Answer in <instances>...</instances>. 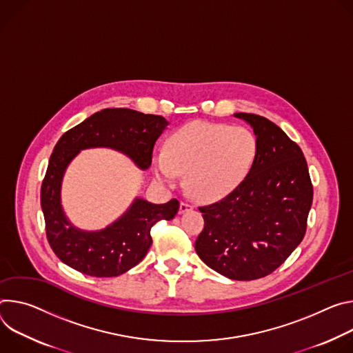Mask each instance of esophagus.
<instances>
[{"label": "esophagus", "instance_id": "obj_1", "mask_svg": "<svg viewBox=\"0 0 353 353\" xmlns=\"http://www.w3.org/2000/svg\"><path fill=\"white\" fill-rule=\"evenodd\" d=\"M194 206L192 205V203H189V202H181V205H179V214H182V213H185V212H189V210H192Z\"/></svg>", "mask_w": 353, "mask_h": 353}]
</instances>
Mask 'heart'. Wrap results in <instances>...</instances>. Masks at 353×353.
Masks as SVG:
<instances>
[{
	"label": "heart",
	"mask_w": 353,
	"mask_h": 353,
	"mask_svg": "<svg viewBox=\"0 0 353 353\" xmlns=\"http://www.w3.org/2000/svg\"><path fill=\"white\" fill-rule=\"evenodd\" d=\"M258 152L254 133L209 122H192L174 132L164 154L154 157L155 178L165 185L185 175L194 198L214 202L237 189L250 174Z\"/></svg>",
	"instance_id": "heart-1"
}]
</instances>
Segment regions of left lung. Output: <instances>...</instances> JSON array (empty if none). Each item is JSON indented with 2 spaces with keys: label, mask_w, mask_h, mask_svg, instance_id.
Here are the masks:
<instances>
[{
  "label": "left lung",
  "mask_w": 353,
  "mask_h": 353,
  "mask_svg": "<svg viewBox=\"0 0 353 353\" xmlns=\"http://www.w3.org/2000/svg\"><path fill=\"white\" fill-rule=\"evenodd\" d=\"M254 129L258 152L241 182L221 201L199 208L205 227L199 258L232 281H254L279 268L301 243L312 185L300 147L266 117L234 113Z\"/></svg>",
  "instance_id": "obj_1"
}]
</instances>
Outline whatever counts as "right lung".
Instances as JSON below:
<instances>
[{"instance_id":"right-lung-1","label":"right lung","mask_w":353,"mask_h":353,"mask_svg":"<svg viewBox=\"0 0 353 353\" xmlns=\"http://www.w3.org/2000/svg\"><path fill=\"white\" fill-rule=\"evenodd\" d=\"M168 122L159 114L128 108L94 113L65 132L50 155L42 183L41 205L46 236L53 252L72 269L95 278L119 276L136 266L151 247L150 230L160 220H171L179 202L154 205L136 198L116 221L99 231H84L68 221L61 206V181L74 157L85 148L108 147L126 154L140 168L151 165L154 144Z\"/></svg>"}]
</instances>
